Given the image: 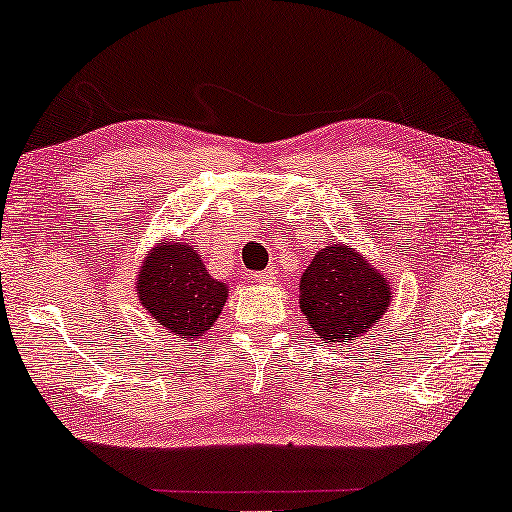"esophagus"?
<instances>
[{
	"instance_id": "34e87169",
	"label": "esophagus",
	"mask_w": 512,
	"mask_h": 512,
	"mask_svg": "<svg viewBox=\"0 0 512 512\" xmlns=\"http://www.w3.org/2000/svg\"><path fill=\"white\" fill-rule=\"evenodd\" d=\"M250 278H253L255 282H273V271L271 269H266V271H255V273H250Z\"/></svg>"
}]
</instances>
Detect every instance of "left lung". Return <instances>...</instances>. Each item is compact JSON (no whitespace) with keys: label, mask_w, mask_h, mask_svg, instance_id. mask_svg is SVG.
I'll use <instances>...</instances> for the list:
<instances>
[{"label":"left lung","mask_w":512,"mask_h":512,"mask_svg":"<svg viewBox=\"0 0 512 512\" xmlns=\"http://www.w3.org/2000/svg\"><path fill=\"white\" fill-rule=\"evenodd\" d=\"M389 282L353 248L332 243L300 278V310L323 342L362 337L389 307Z\"/></svg>","instance_id":"left-lung-1"}]
</instances>
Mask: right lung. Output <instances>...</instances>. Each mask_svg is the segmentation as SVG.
Here are the masks:
<instances>
[{"label": "right lung", "instance_id": "add662e5", "mask_svg": "<svg viewBox=\"0 0 512 512\" xmlns=\"http://www.w3.org/2000/svg\"><path fill=\"white\" fill-rule=\"evenodd\" d=\"M136 291L154 321L182 339L205 335L227 300L225 282L214 280L184 243L154 248L141 266Z\"/></svg>", "mask_w": 512, "mask_h": 512}]
</instances>
